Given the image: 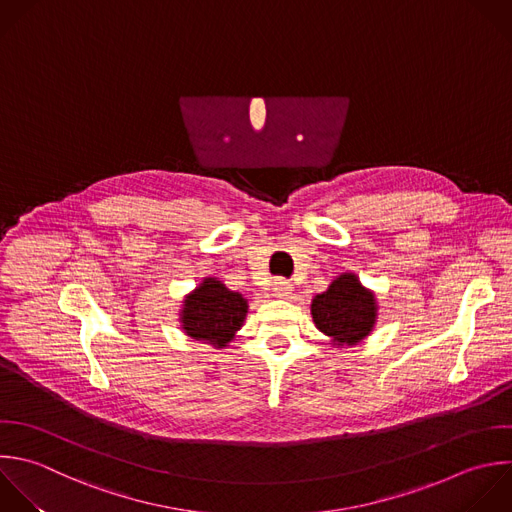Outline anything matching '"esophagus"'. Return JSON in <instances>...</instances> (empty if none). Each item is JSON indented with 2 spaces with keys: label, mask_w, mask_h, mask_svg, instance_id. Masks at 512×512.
I'll return each instance as SVG.
<instances>
[{
  "label": "esophagus",
  "mask_w": 512,
  "mask_h": 512,
  "mask_svg": "<svg viewBox=\"0 0 512 512\" xmlns=\"http://www.w3.org/2000/svg\"><path fill=\"white\" fill-rule=\"evenodd\" d=\"M272 292L276 298H288L292 294V284L284 278H276L272 284Z\"/></svg>",
  "instance_id": "esophagus-1"
}]
</instances>
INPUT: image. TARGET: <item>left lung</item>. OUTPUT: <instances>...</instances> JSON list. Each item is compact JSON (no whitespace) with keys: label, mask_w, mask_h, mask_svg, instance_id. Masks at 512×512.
I'll return each instance as SVG.
<instances>
[{"label":"left lung","mask_w":512,"mask_h":512,"mask_svg":"<svg viewBox=\"0 0 512 512\" xmlns=\"http://www.w3.org/2000/svg\"><path fill=\"white\" fill-rule=\"evenodd\" d=\"M378 308L376 294L354 272L338 274L326 292L316 294L310 302L316 328L336 348L356 346L370 336L378 322Z\"/></svg>","instance_id":"8db88e82"}]
</instances>
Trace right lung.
<instances>
[{"label":"right lung","mask_w":512,"mask_h":512,"mask_svg":"<svg viewBox=\"0 0 512 512\" xmlns=\"http://www.w3.org/2000/svg\"><path fill=\"white\" fill-rule=\"evenodd\" d=\"M248 298L230 290L220 278L204 276L182 300L178 322L186 336L212 348H228L244 326Z\"/></svg>","instance_id":"obj_1"}]
</instances>
